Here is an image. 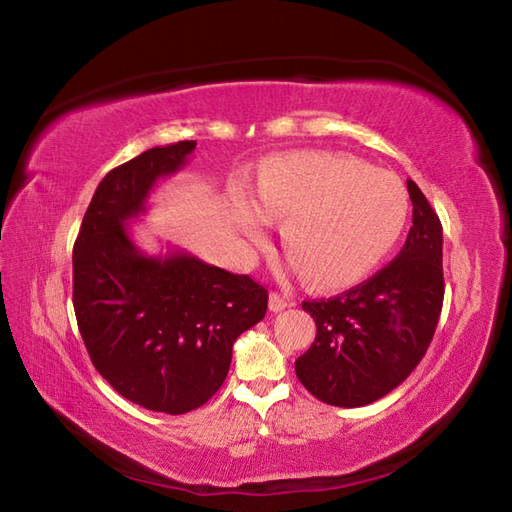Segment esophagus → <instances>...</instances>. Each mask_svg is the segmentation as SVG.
I'll return each instance as SVG.
<instances>
[{"mask_svg": "<svg viewBox=\"0 0 512 512\" xmlns=\"http://www.w3.org/2000/svg\"><path fill=\"white\" fill-rule=\"evenodd\" d=\"M290 306H295V301L284 297V295H279V292H270V310L281 312V310H286Z\"/></svg>", "mask_w": 512, "mask_h": 512, "instance_id": "esophagus-1", "label": "esophagus"}]
</instances>
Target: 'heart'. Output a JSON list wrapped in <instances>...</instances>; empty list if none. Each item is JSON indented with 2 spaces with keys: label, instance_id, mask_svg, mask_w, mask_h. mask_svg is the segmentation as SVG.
I'll list each match as a JSON object with an SVG mask.
<instances>
[{
  "label": "heart",
  "instance_id": "b5f03b06",
  "mask_svg": "<svg viewBox=\"0 0 512 512\" xmlns=\"http://www.w3.org/2000/svg\"><path fill=\"white\" fill-rule=\"evenodd\" d=\"M308 284L334 290L365 279L396 248L409 222V193L398 176L332 151H292L264 162L257 200L239 195L233 220L262 244L270 217Z\"/></svg>",
  "mask_w": 512,
  "mask_h": 512
}]
</instances>
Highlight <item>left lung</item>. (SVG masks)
<instances>
[{"label": "left lung", "instance_id": "8db88e82", "mask_svg": "<svg viewBox=\"0 0 512 512\" xmlns=\"http://www.w3.org/2000/svg\"><path fill=\"white\" fill-rule=\"evenodd\" d=\"M413 226L394 262L334 299L303 301L317 339L295 361L297 378L334 407H363L387 396L422 361L444 299L442 224L407 180Z\"/></svg>", "mask_w": 512, "mask_h": 512}]
</instances>
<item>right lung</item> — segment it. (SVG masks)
Listing matches in <instances>:
<instances>
[{
  "mask_svg": "<svg viewBox=\"0 0 512 512\" xmlns=\"http://www.w3.org/2000/svg\"><path fill=\"white\" fill-rule=\"evenodd\" d=\"M195 140L151 147L96 187L72 250L76 323L94 367L123 398L178 416L222 387L233 343L264 319L268 290L180 248L147 255L129 224Z\"/></svg>",
  "mask_w": 512,
  "mask_h": 512,
  "instance_id": "1",
  "label": "right lung"
}]
</instances>
